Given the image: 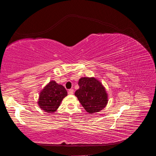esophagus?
Wrapping results in <instances>:
<instances>
[{
    "instance_id": "esophagus-1",
    "label": "esophagus",
    "mask_w": 156,
    "mask_h": 156,
    "mask_svg": "<svg viewBox=\"0 0 156 156\" xmlns=\"http://www.w3.org/2000/svg\"><path fill=\"white\" fill-rule=\"evenodd\" d=\"M74 92V90L73 89H69L68 90V94H69V95H72V94H73Z\"/></svg>"
}]
</instances>
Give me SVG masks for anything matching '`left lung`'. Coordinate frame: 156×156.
I'll return each mask as SVG.
<instances>
[{
    "label": "left lung",
    "mask_w": 156,
    "mask_h": 156,
    "mask_svg": "<svg viewBox=\"0 0 156 156\" xmlns=\"http://www.w3.org/2000/svg\"><path fill=\"white\" fill-rule=\"evenodd\" d=\"M79 88L75 92L82 106L88 112H100L108 102L107 94L102 84L94 77H82L79 79Z\"/></svg>",
    "instance_id": "8db88e82"
}]
</instances>
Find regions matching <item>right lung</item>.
Segmentation results:
<instances>
[{"instance_id":"1","label":"right lung","mask_w":156,"mask_h":156,"mask_svg":"<svg viewBox=\"0 0 156 156\" xmlns=\"http://www.w3.org/2000/svg\"><path fill=\"white\" fill-rule=\"evenodd\" d=\"M67 95L66 90L62 85L51 81L41 91L37 103L41 109L52 113L57 110L61 101Z\"/></svg>"}]
</instances>
